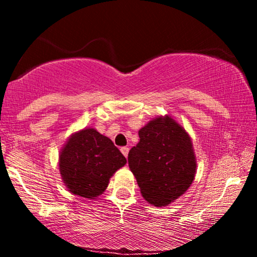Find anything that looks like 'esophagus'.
Returning <instances> with one entry per match:
<instances>
[{
    "mask_svg": "<svg viewBox=\"0 0 257 257\" xmlns=\"http://www.w3.org/2000/svg\"><path fill=\"white\" fill-rule=\"evenodd\" d=\"M120 152L123 153V156H124V157H128V153H129V149L128 147H120Z\"/></svg>",
    "mask_w": 257,
    "mask_h": 257,
    "instance_id": "1",
    "label": "esophagus"
}]
</instances>
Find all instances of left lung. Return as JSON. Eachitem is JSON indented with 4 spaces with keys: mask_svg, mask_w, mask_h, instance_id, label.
I'll return each mask as SVG.
<instances>
[{
    "mask_svg": "<svg viewBox=\"0 0 257 257\" xmlns=\"http://www.w3.org/2000/svg\"><path fill=\"white\" fill-rule=\"evenodd\" d=\"M128 163L141 193L156 206L169 204L186 192L196 174V157L187 133L170 117H159L139 131Z\"/></svg>",
    "mask_w": 257,
    "mask_h": 257,
    "instance_id": "obj_1",
    "label": "left lung"
}]
</instances>
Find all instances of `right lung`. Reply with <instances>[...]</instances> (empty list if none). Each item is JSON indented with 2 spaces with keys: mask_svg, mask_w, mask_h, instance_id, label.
<instances>
[{
  "mask_svg": "<svg viewBox=\"0 0 257 257\" xmlns=\"http://www.w3.org/2000/svg\"><path fill=\"white\" fill-rule=\"evenodd\" d=\"M125 163V157L110 139L95 129L73 134L59 159L64 182L73 194L84 198L104 192L111 176Z\"/></svg>",
  "mask_w": 257,
  "mask_h": 257,
  "instance_id": "obj_1",
  "label": "right lung"
}]
</instances>
